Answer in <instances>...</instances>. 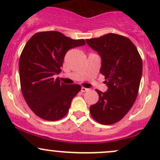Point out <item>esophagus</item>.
<instances>
[{
	"label": "esophagus",
	"instance_id": "obj_1",
	"mask_svg": "<svg viewBox=\"0 0 160 160\" xmlns=\"http://www.w3.org/2000/svg\"><path fill=\"white\" fill-rule=\"evenodd\" d=\"M88 88H85V87H82V88H81V91H82V92H87L88 91Z\"/></svg>",
	"mask_w": 160,
	"mask_h": 160
}]
</instances>
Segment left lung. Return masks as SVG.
<instances>
[{
  "label": "left lung",
  "mask_w": 160,
  "mask_h": 160,
  "mask_svg": "<svg viewBox=\"0 0 160 160\" xmlns=\"http://www.w3.org/2000/svg\"><path fill=\"white\" fill-rule=\"evenodd\" d=\"M86 43L101 57L100 73L105 75L108 89L98 94V101L90 106L94 119L102 125L120 121L137 97L142 73V62L137 48L128 38L107 34Z\"/></svg>",
  "instance_id": "8db88e82"
}]
</instances>
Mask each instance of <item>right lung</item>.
<instances>
[{"label":"right lung","instance_id":"1","mask_svg":"<svg viewBox=\"0 0 160 160\" xmlns=\"http://www.w3.org/2000/svg\"><path fill=\"white\" fill-rule=\"evenodd\" d=\"M83 39L73 40L58 31L34 34L24 46L19 60L21 92L35 115L56 121L68 113L72 100L79 92V85H65L54 75L61 72L65 54L83 46Z\"/></svg>","mask_w":160,"mask_h":160}]
</instances>
